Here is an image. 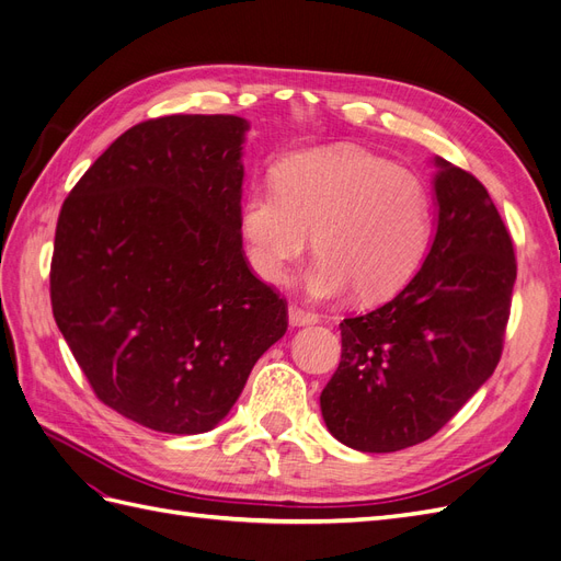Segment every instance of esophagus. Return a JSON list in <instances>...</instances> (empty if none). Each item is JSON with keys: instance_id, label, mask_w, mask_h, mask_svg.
Here are the masks:
<instances>
[{"instance_id": "obj_1", "label": "esophagus", "mask_w": 561, "mask_h": 561, "mask_svg": "<svg viewBox=\"0 0 561 561\" xmlns=\"http://www.w3.org/2000/svg\"><path fill=\"white\" fill-rule=\"evenodd\" d=\"M287 318H290V325H313V322H318V316L313 311L299 307V304H290Z\"/></svg>"}]
</instances>
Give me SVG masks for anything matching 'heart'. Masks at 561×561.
<instances>
[{
	"instance_id": "1",
	"label": "heart",
	"mask_w": 561,
	"mask_h": 561,
	"mask_svg": "<svg viewBox=\"0 0 561 561\" xmlns=\"http://www.w3.org/2000/svg\"><path fill=\"white\" fill-rule=\"evenodd\" d=\"M248 264L268 283H285L309 250L313 297L353 290L383 301L416 274L433 239V196L407 168L353 147L313 149L285 159L274 190L257 186L239 210Z\"/></svg>"
}]
</instances>
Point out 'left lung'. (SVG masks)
I'll return each mask as SVG.
<instances>
[{"label": "left lung", "mask_w": 561, "mask_h": 561, "mask_svg": "<svg viewBox=\"0 0 561 561\" xmlns=\"http://www.w3.org/2000/svg\"><path fill=\"white\" fill-rule=\"evenodd\" d=\"M437 231L383 307L344 318L342 363L320 393L328 431L386 454L433 437L494 375L511 318L513 239L484 184L435 157Z\"/></svg>", "instance_id": "left-lung-1"}]
</instances>
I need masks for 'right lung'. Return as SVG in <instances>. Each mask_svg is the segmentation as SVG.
<instances>
[{
    "mask_svg": "<svg viewBox=\"0 0 561 561\" xmlns=\"http://www.w3.org/2000/svg\"><path fill=\"white\" fill-rule=\"evenodd\" d=\"M245 130L231 114L149 118L58 215L56 325L98 400L151 431L215 428L287 330V301L252 274L239 231Z\"/></svg>",
    "mask_w": 561,
    "mask_h": 561,
    "instance_id": "1",
    "label": "right lung"
}]
</instances>
